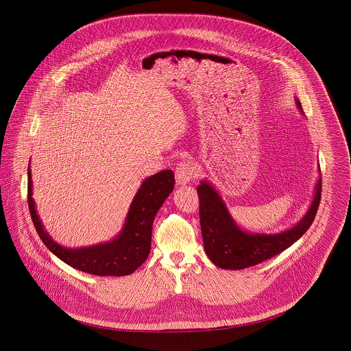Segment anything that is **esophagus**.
<instances>
[{
	"instance_id": "esophagus-1",
	"label": "esophagus",
	"mask_w": 351,
	"mask_h": 351,
	"mask_svg": "<svg viewBox=\"0 0 351 351\" xmlns=\"http://www.w3.org/2000/svg\"><path fill=\"white\" fill-rule=\"evenodd\" d=\"M195 176H196V167L191 162H182L175 171V179L179 185L189 183Z\"/></svg>"
}]
</instances>
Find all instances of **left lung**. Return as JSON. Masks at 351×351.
<instances>
[{"instance_id":"8db88e82","label":"left lung","mask_w":351,"mask_h":351,"mask_svg":"<svg viewBox=\"0 0 351 351\" xmlns=\"http://www.w3.org/2000/svg\"><path fill=\"white\" fill-rule=\"evenodd\" d=\"M301 109L300 101H296ZM321 178L313 201L298 225L278 234L243 232L230 216L213 185L202 180L197 186L204 249L209 259L223 269H242L262 263L292 246L312 225L321 201Z\"/></svg>"}]
</instances>
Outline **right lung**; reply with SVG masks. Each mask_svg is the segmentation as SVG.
I'll use <instances>...</instances> for the list:
<instances>
[{
    "label": "right lung",
    "mask_w": 351,
    "mask_h": 351,
    "mask_svg": "<svg viewBox=\"0 0 351 351\" xmlns=\"http://www.w3.org/2000/svg\"><path fill=\"white\" fill-rule=\"evenodd\" d=\"M175 185L172 169L160 171L147 178L136 195L117 237L106 243L89 247L67 249L58 245L45 230L36 215L33 199L30 165L27 171V201L34 226L47 249L68 266L97 276L130 275L147 259L151 250L152 222Z\"/></svg>",
    "instance_id": "add662e5"
}]
</instances>
